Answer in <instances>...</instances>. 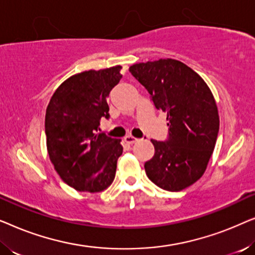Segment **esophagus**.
I'll return each instance as SVG.
<instances>
[{"mask_svg":"<svg viewBox=\"0 0 255 255\" xmlns=\"http://www.w3.org/2000/svg\"><path fill=\"white\" fill-rule=\"evenodd\" d=\"M124 141L127 142V144H128V145H132V144H134V142H137L138 139L134 138L133 135H127V137L124 138Z\"/></svg>","mask_w":255,"mask_h":255,"instance_id":"esophagus-1","label":"esophagus"}]
</instances>
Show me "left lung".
Returning a JSON list of instances; mask_svg holds the SVG:
<instances>
[{
  "label": "left lung",
  "instance_id": "obj_1",
  "mask_svg": "<svg viewBox=\"0 0 255 255\" xmlns=\"http://www.w3.org/2000/svg\"><path fill=\"white\" fill-rule=\"evenodd\" d=\"M130 72L168 121V139L151 140L155 153L145 162L146 175L161 189H186L201 179L214 152L219 131L215 97L204 80L179 60L139 62Z\"/></svg>",
  "mask_w": 255,
  "mask_h": 255
}]
</instances>
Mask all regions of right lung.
<instances>
[{
    "label": "right lung",
    "mask_w": 255,
    "mask_h": 255,
    "mask_svg": "<svg viewBox=\"0 0 255 255\" xmlns=\"http://www.w3.org/2000/svg\"><path fill=\"white\" fill-rule=\"evenodd\" d=\"M121 66L72 75L55 90L45 115L46 146L59 176L79 191L100 193L113 183L121 139L97 133L109 118L107 97L122 79Z\"/></svg>",
    "instance_id": "right-lung-1"
}]
</instances>
